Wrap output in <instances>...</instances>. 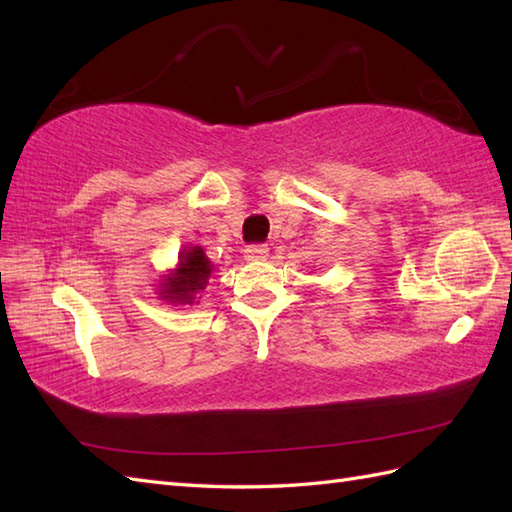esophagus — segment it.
<instances>
[{
    "instance_id": "obj_1",
    "label": "esophagus",
    "mask_w": 512,
    "mask_h": 512,
    "mask_svg": "<svg viewBox=\"0 0 512 512\" xmlns=\"http://www.w3.org/2000/svg\"><path fill=\"white\" fill-rule=\"evenodd\" d=\"M244 255L248 259H266L268 257V246L266 244H250L244 248Z\"/></svg>"
}]
</instances>
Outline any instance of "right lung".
<instances>
[{"instance_id": "obj_1", "label": "right lung", "mask_w": 512, "mask_h": 512, "mask_svg": "<svg viewBox=\"0 0 512 512\" xmlns=\"http://www.w3.org/2000/svg\"><path fill=\"white\" fill-rule=\"evenodd\" d=\"M209 275L211 262L200 246H193L182 255L180 268L165 281V290L160 295L173 303H191L195 295L204 290Z\"/></svg>"}]
</instances>
